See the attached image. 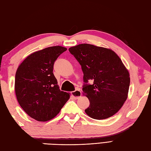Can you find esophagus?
Returning a JSON list of instances; mask_svg holds the SVG:
<instances>
[{
  "label": "esophagus",
  "instance_id": "obj_1",
  "mask_svg": "<svg viewBox=\"0 0 151 151\" xmlns=\"http://www.w3.org/2000/svg\"><path fill=\"white\" fill-rule=\"evenodd\" d=\"M71 95H72V97L75 99H78L80 97H81L82 95V93L81 91L79 89H76L75 91H72L71 92Z\"/></svg>",
  "mask_w": 151,
  "mask_h": 151
}]
</instances>
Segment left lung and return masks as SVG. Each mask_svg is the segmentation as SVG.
<instances>
[{
    "label": "left lung",
    "instance_id": "left-lung-1",
    "mask_svg": "<svg viewBox=\"0 0 151 151\" xmlns=\"http://www.w3.org/2000/svg\"><path fill=\"white\" fill-rule=\"evenodd\" d=\"M70 54L82 66L84 82L83 95L89 101L85 110L95 119L113 116L123 106L129 93L130 74L122 60L114 50L84 43L70 47Z\"/></svg>",
    "mask_w": 151,
    "mask_h": 151
}]
</instances>
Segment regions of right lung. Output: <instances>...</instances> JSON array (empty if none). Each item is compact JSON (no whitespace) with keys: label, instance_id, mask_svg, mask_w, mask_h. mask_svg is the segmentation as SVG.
Returning <instances> with one entry per match:
<instances>
[{"label":"right lung","instance_id":"1","mask_svg":"<svg viewBox=\"0 0 151 151\" xmlns=\"http://www.w3.org/2000/svg\"><path fill=\"white\" fill-rule=\"evenodd\" d=\"M66 50L62 46H53L34 52L22 61L16 71L17 101L37 121L55 117L70 98V93L60 91L52 73L54 62Z\"/></svg>","mask_w":151,"mask_h":151}]
</instances>
